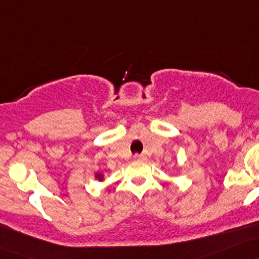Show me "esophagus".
<instances>
[{
  "instance_id": "obj_1",
  "label": "esophagus",
  "mask_w": 259,
  "mask_h": 259,
  "mask_svg": "<svg viewBox=\"0 0 259 259\" xmlns=\"http://www.w3.org/2000/svg\"><path fill=\"white\" fill-rule=\"evenodd\" d=\"M134 160H136V161H144V160H146V156H145V155H139V153H136V155H134Z\"/></svg>"
}]
</instances>
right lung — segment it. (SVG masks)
I'll return each instance as SVG.
<instances>
[{
    "instance_id": "1",
    "label": "right lung",
    "mask_w": 259,
    "mask_h": 259,
    "mask_svg": "<svg viewBox=\"0 0 259 259\" xmlns=\"http://www.w3.org/2000/svg\"><path fill=\"white\" fill-rule=\"evenodd\" d=\"M98 178H101V176H98Z\"/></svg>"
}]
</instances>
